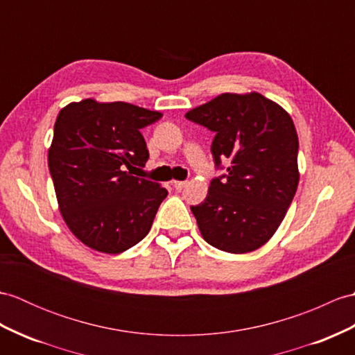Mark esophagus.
<instances>
[{"label":"esophagus","mask_w":355,"mask_h":355,"mask_svg":"<svg viewBox=\"0 0 355 355\" xmlns=\"http://www.w3.org/2000/svg\"><path fill=\"white\" fill-rule=\"evenodd\" d=\"M187 186V181H174V187L175 191H183V189Z\"/></svg>","instance_id":"esophagus-1"}]
</instances>
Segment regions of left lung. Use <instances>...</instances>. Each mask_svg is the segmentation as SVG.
<instances>
[{"label":"left lung","mask_w":355,"mask_h":355,"mask_svg":"<svg viewBox=\"0 0 355 355\" xmlns=\"http://www.w3.org/2000/svg\"><path fill=\"white\" fill-rule=\"evenodd\" d=\"M186 118L215 133L211 155L225 174L191 205L205 242L243 254L277 232L298 187V135L289 114L260 94H222ZM225 161V167L221 164Z\"/></svg>","instance_id":"obj_1"}]
</instances>
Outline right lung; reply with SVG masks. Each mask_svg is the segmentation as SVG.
<instances>
[{
    "label": "right lung",
    "mask_w": 355,
    "mask_h": 355,
    "mask_svg": "<svg viewBox=\"0 0 355 355\" xmlns=\"http://www.w3.org/2000/svg\"><path fill=\"white\" fill-rule=\"evenodd\" d=\"M162 113L128 103L83 100L60 110L48 153L60 213L89 248L118 254L151 230L168 191L133 175L150 157L140 130Z\"/></svg>",
    "instance_id": "right-lung-1"
}]
</instances>
